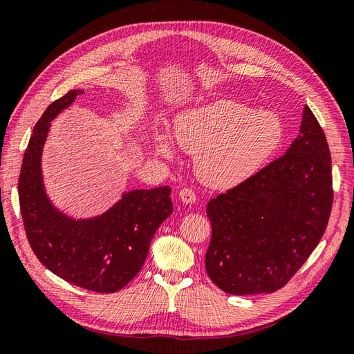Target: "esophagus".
I'll list each match as a JSON object with an SVG mask.
<instances>
[{
  "instance_id": "1",
  "label": "esophagus",
  "mask_w": 354,
  "mask_h": 354,
  "mask_svg": "<svg viewBox=\"0 0 354 354\" xmlns=\"http://www.w3.org/2000/svg\"><path fill=\"white\" fill-rule=\"evenodd\" d=\"M178 198H180V201H181V202L186 203V205H192V203H195V202H196V195H195V192L192 190L190 187L181 189V190H180V194H178Z\"/></svg>"
}]
</instances>
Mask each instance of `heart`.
I'll return each mask as SVG.
<instances>
[{
  "mask_svg": "<svg viewBox=\"0 0 354 354\" xmlns=\"http://www.w3.org/2000/svg\"><path fill=\"white\" fill-rule=\"evenodd\" d=\"M283 137V122L274 112L220 99L180 112L174 138L155 130L153 145L160 156L174 158L177 143L196 156L195 171L203 185L232 189L252 177L281 147Z\"/></svg>",
  "mask_w": 354,
  "mask_h": 354,
  "instance_id": "heart-1",
  "label": "heart"
}]
</instances>
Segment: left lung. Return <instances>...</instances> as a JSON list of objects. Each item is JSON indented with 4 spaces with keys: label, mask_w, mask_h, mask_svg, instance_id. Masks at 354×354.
<instances>
[{
    "label": "left lung",
    "mask_w": 354,
    "mask_h": 354,
    "mask_svg": "<svg viewBox=\"0 0 354 354\" xmlns=\"http://www.w3.org/2000/svg\"><path fill=\"white\" fill-rule=\"evenodd\" d=\"M332 196L328 142L306 104L285 155L209 201V279L233 295L277 291L322 239Z\"/></svg>",
    "instance_id": "1"
}]
</instances>
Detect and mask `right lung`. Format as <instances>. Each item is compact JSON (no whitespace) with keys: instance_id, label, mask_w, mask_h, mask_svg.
<instances>
[{"instance_id":"right-lung-1","label":"right lung","mask_w":354,"mask_h":354,"mask_svg":"<svg viewBox=\"0 0 354 354\" xmlns=\"http://www.w3.org/2000/svg\"><path fill=\"white\" fill-rule=\"evenodd\" d=\"M53 102L34 127L19 176V202L32 251L50 272L95 292H116L140 272L158 227L171 214L168 186L124 192L100 216L73 218L48 198L41 156L50 124L82 94Z\"/></svg>"}]
</instances>
